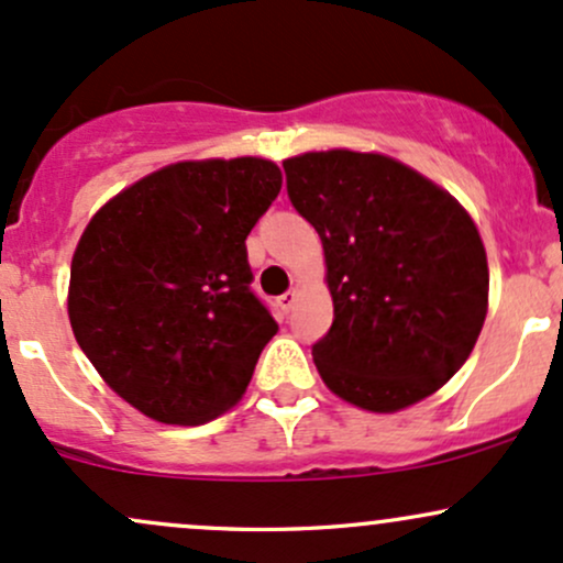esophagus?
<instances>
[{"instance_id": "1", "label": "esophagus", "mask_w": 563, "mask_h": 563, "mask_svg": "<svg viewBox=\"0 0 563 563\" xmlns=\"http://www.w3.org/2000/svg\"><path fill=\"white\" fill-rule=\"evenodd\" d=\"M296 299H299V290H288V294H283L280 299H277V307L283 309V312H290V309H294V303H296Z\"/></svg>"}]
</instances>
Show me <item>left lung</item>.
Masks as SVG:
<instances>
[{
    "label": "left lung",
    "instance_id": "left-lung-1",
    "mask_svg": "<svg viewBox=\"0 0 563 563\" xmlns=\"http://www.w3.org/2000/svg\"><path fill=\"white\" fill-rule=\"evenodd\" d=\"M296 211L318 230L333 325L312 346L322 384L367 412L442 389L479 339L487 251L444 187L384 153L312 151L283 161Z\"/></svg>",
    "mask_w": 563,
    "mask_h": 563
}]
</instances>
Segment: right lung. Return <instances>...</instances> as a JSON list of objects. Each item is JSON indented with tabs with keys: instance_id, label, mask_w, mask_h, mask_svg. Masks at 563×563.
Listing matches in <instances>:
<instances>
[{
	"instance_id": "1",
	"label": "right lung",
	"mask_w": 563,
	"mask_h": 563,
	"mask_svg": "<svg viewBox=\"0 0 563 563\" xmlns=\"http://www.w3.org/2000/svg\"><path fill=\"white\" fill-rule=\"evenodd\" d=\"M280 185L269 158L177 161L115 192L84 228L70 328L142 416L200 426L241 402L277 331L249 290L245 235Z\"/></svg>"
}]
</instances>
